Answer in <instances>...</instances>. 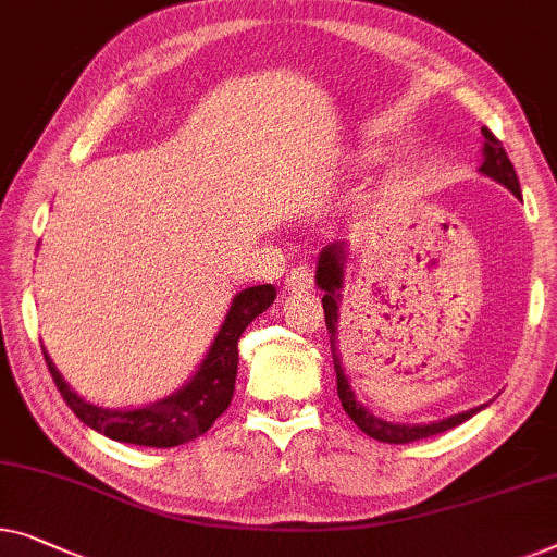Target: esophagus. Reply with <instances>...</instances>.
Segmentation results:
<instances>
[{"mask_svg":"<svg viewBox=\"0 0 557 557\" xmlns=\"http://www.w3.org/2000/svg\"><path fill=\"white\" fill-rule=\"evenodd\" d=\"M313 286V278H311V271L306 269V265H298L292 273L286 276V288L292 294H301V292H309Z\"/></svg>","mask_w":557,"mask_h":557,"instance_id":"34e87169","label":"esophagus"}]
</instances>
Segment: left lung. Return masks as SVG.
Segmentation results:
<instances>
[{
    "instance_id": "obj_1",
    "label": "left lung",
    "mask_w": 557,
    "mask_h": 557,
    "mask_svg": "<svg viewBox=\"0 0 557 557\" xmlns=\"http://www.w3.org/2000/svg\"><path fill=\"white\" fill-rule=\"evenodd\" d=\"M482 135H485V143H482V163L478 171L482 175H487V178L497 181L499 185H505V188L510 190L515 198H522L518 173H515V168L510 163V158H507L503 143H499L495 135L487 131V127H482ZM346 251H349V244H346V240H336V244L324 246V251L319 253V263H317V286L324 292L321 304H324L329 342H332V354H334L336 392H338V399H342L344 412L354 419V424H357L364 434H369V437H374L379 442H389V445H407V442L424 440V437H432V434L453 430V426L462 424L470 417L478 414L480 409H485L490 401L487 405L467 409V412L437 419V422L409 424V422H389V419L376 417L374 412H369V409L361 405L357 392H354V386H351V379H349V374H346V369L342 364V354H338V342H336L338 317H342V313H338V306H342V298H344V294H342L344 292V273H346L344 269H346V256H349Z\"/></svg>"
}]
</instances>
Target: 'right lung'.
<instances>
[{
  "label": "right lung",
  "mask_w": 557,
  "mask_h": 557,
  "mask_svg": "<svg viewBox=\"0 0 557 557\" xmlns=\"http://www.w3.org/2000/svg\"><path fill=\"white\" fill-rule=\"evenodd\" d=\"M273 298H276V288L271 284L248 286L233 296L219 334L208 346L206 357L193 376H188V382L181 389L158 401H150V405L123 409L92 405L64 382L50 354L42 349L47 369H50L62 399L67 401V407L77 414L79 422H85L90 430L115 442H127V445L178 447L206 434L215 419L228 409L233 389H236L238 338L259 313L269 309Z\"/></svg>",
  "instance_id": "add662e5"
}]
</instances>
